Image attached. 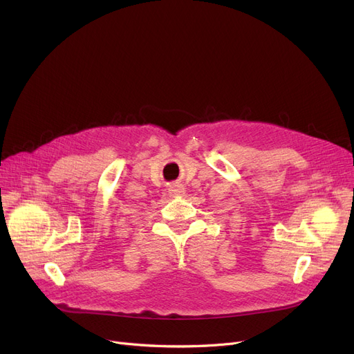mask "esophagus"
I'll use <instances>...</instances> for the list:
<instances>
[{"instance_id": "34e87169", "label": "esophagus", "mask_w": 354, "mask_h": 354, "mask_svg": "<svg viewBox=\"0 0 354 354\" xmlns=\"http://www.w3.org/2000/svg\"><path fill=\"white\" fill-rule=\"evenodd\" d=\"M183 192H185V188L182 187V185H179V183H175V185H172V187L169 188L171 196H179V195H183Z\"/></svg>"}]
</instances>
